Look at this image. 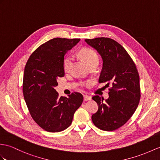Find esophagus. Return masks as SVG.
<instances>
[{
	"label": "esophagus",
	"mask_w": 160,
	"mask_h": 160,
	"mask_svg": "<svg viewBox=\"0 0 160 160\" xmlns=\"http://www.w3.org/2000/svg\"><path fill=\"white\" fill-rule=\"evenodd\" d=\"M91 97L89 96L88 95H84L83 96V99H84V101H88V100H91Z\"/></svg>",
	"instance_id": "esophagus-1"
}]
</instances>
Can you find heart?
Masks as SVG:
<instances>
[{
  "label": "heart",
  "instance_id": "obj_1",
  "mask_svg": "<svg viewBox=\"0 0 160 160\" xmlns=\"http://www.w3.org/2000/svg\"><path fill=\"white\" fill-rule=\"evenodd\" d=\"M79 56L83 58V60L86 62L89 67L92 65L99 63L98 56L94 51L89 48H83L79 52ZM72 62V57L71 56H67L64 58L63 61V68L64 71H68L71 68Z\"/></svg>",
  "mask_w": 160,
  "mask_h": 160
}]
</instances>
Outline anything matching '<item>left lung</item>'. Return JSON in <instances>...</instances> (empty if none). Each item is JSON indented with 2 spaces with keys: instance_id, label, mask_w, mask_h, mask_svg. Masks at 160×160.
I'll use <instances>...</instances> for the list:
<instances>
[{
  "instance_id": "obj_1",
  "label": "left lung",
  "mask_w": 160,
  "mask_h": 160,
  "mask_svg": "<svg viewBox=\"0 0 160 160\" xmlns=\"http://www.w3.org/2000/svg\"><path fill=\"white\" fill-rule=\"evenodd\" d=\"M85 41L102 59L99 83L112 86L105 101L99 96L92 98L98 105L92 122L100 130L113 131L123 126L137 108L141 98L138 72L126 50L115 40L100 37Z\"/></svg>"
}]
</instances>
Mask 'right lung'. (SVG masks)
Instances as JSON below:
<instances>
[{"label": "right lung", "instance_id": "obj_1", "mask_svg": "<svg viewBox=\"0 0 160 160\" xmlns=\"http://www.w3.org/2000/svg\"><path fill=\"white\" fill-rule=\"evenodd\" d=\"M79 38H55L34 51L27 61L23 79V93L31 117L41 128L58 132L70 126L83 97L75 92L61 96L55 89L58 78L64 76L63 61Z\"/></svg>", "mask_w": 160, "mask_h": 160}]
</instances>
